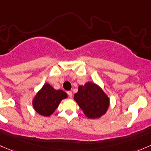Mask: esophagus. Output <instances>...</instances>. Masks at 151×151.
Here are the masks:
<instances>
[{"instance_id":"1","label":"esophagus","mask_w":151,"mask_h":151,"mask_svg":"<svg viewBox=\"0 0 151 151\" xmlns=\"http://www.w3.org/2000/svg\"><path fill=\"white\" fill-rule=\"evenodd\" d=\"M67 94H68V96H69V98H72V96H73L72 92H71V91H68L67 92Z\"/></svg>"}]
</instances>
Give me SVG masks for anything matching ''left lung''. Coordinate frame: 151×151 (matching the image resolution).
Here are the masks:
<instances>
[{
    "mask_svg": "<svg viewBox=\"0 0 151 151\" xmlns=\"http://www.w3.org/2000/svg\"><path fill=\"white\" fill-rule=\"evenodd\" d=\"M74 101L90 119H98L106 114L110 106V98L102 88L94 82H88L78 87Z\"/></svg>",
    "mask_w": 151,
    "mask_h": 151,
    "instance_id": "obj_1",
    "label": "left lung"
}]
</instances>
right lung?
<instances>
[{
    "label": "right lung",
    "mask_w": 151,
    "mask_h": 151,
    "mask_svg": "<svg viewBox=\"0 0 151 151\" xmlns=\"http://www.w3.org/2000/svg\"><path fill=\"white\" fill-rule=\"evenodd\" d=\"M67 97L64 91L55 90L50 84L45 83L33 98V109L40 115L49 116L54 113L61 101Z\"/></svg>",
    "instance_id": "add662e5"
}]
</instances>
